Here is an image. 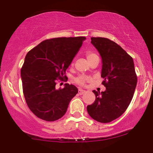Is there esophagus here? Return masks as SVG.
<instances>
[{
    "label": "esophagus",
    "instance_id": "esophagus-1",
    "mask_svg": "<svg viewBox=\"0 0 153 153\" xmlns=\"http://www.w3.org/2000/svg\"><path fill=\"white\" fill-rule=\"evenodd\" d=\"M86 92V91H85V90L82 89H78V94H79V95H82L83 94H85Z\"/></svg>",
    "mask_w": 153,
    "mask_h": 153
}]
</instances>
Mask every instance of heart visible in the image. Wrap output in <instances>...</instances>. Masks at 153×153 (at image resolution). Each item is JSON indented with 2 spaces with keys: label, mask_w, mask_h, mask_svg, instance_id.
I'll use <instances>...</instances> for the list:
<instances>
[{
  "label": "heart",
  "mask_w": 153,
  "mask_h": 153,
  "mask_svg": "<svg viewBox=\"0 0 153 153\" xmlns=\"http://www.w3.org/2000/svg\"><path fill=\"white\" fill-rule=\"evenodd\" d=\"M96 55H95L94 53H91V52H88V53H87V54H86L88 61H89V59H91L92 57H94V56H96ZM87 79H88L87 78V77L82 76L77 77V78L75 79V82H76L77 84H78V85H85V83L87 81Z\"/></svg>",
  "instance_id": "heart-1"
}]
</instances>
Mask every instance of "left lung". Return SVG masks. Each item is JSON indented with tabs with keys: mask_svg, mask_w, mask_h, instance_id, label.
<instances>
[{
	"mask_svg": "<svg viewBox=\"0 0 153 153\" xmlns=\"http://www.w3.org/2000/svg\"><path fill=\"white\" fill-rule=\"evenodd\" d=\"M91 40L102 58V84L106 90L101 93L94 90L96 100L87 109L92 119L106 123L126 111L134 95L137 77L132 57L119 45L104 37Z\"/></svg>",
	"mask_w": 153,
	"mask_h": 153,
	"instance_id": "1",
	"label": "left lung"
}]
</instances>
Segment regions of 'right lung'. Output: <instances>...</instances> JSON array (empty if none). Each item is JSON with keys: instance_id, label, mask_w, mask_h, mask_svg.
Here are the masks:
<instances>
[{"instance_id": "1", "label": "right lung", "mask_w": 153, "mask_h": 153, "mask_svg": "<svg viewBox=\"0 0 153 153\" xmlns=\"http://www.w3.org/2000/svg\"><path fill=\"white\" fill-rule=\"evenodd\" d=\"M85 36L59 37L43 41L27 53L21 69L23 91L32 112L46 121L65 114L78 92L74 85L55 88L58 79L66 78V70L82 46Z\"/></svg>"}]
</instances>
